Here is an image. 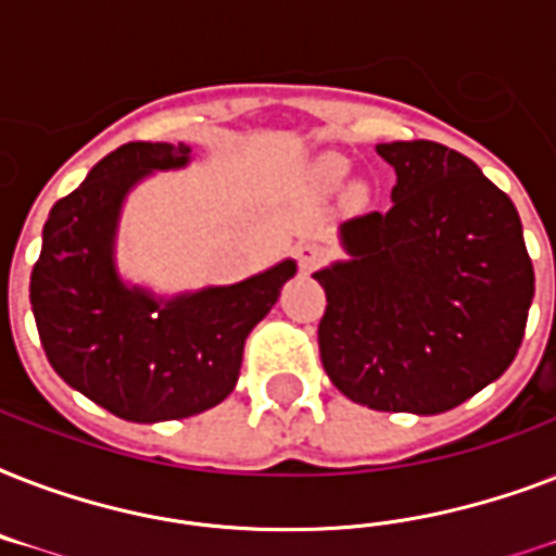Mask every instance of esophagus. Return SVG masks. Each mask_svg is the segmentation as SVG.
Here are the masks:
<instances>
[{
    "label": "esophagus",
    "mask_w": 556,
    "mask_h": 556,
    "mask_svg": "<svg viewBox=\"0 0 556 556\" xmlns=\"http://www.w3.org/2000/svg\"><path fill=\"white\" fill-rule=\"evenodd\" d=\"M326 256V251H323V244L317 242H303L296 244V262H300V268L303 270H312L317 262Z\"/></svg>",
    "instance_id": "34e87169"
}]
</instances>
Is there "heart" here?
I'll return each instance as SVG.
<instances>
[{
  "label": "heart",
  "mask_w": 556,
  "mask_h": 556,
  "mask_svg": "<svg viewBox=\"0 0 556 556\" xmlns=\"http://www.w3.org/2000/svg\"><path fill=\"white\" fill-rule=\"evenodd\" d=\"M320 176L329 181V185H334V181H340V178L346 176V161L340 159H326L320 164Z\"/></svg>",
  "instance_id": "obj_1"
}]
</instances>
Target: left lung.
Returning a JSON list of instances; mask_svg holds the SVG:
<instances>
[{
  "label": "left lung",
  "mask_w": 556,
  "mask_h": 556,
  "mask_svg": "<svg viewBox=\"0 0 556 556\" xmlns=\"http://www.w3.org/2000/svg\"><path fill=\"white\" fill-rule=\"evenodd\" d=\"M392 207L343 222L352 253L317 270L331 383L380 413H447L508 369L534 300L514 201L462 152L380 143Z\"/></svg>",
  "instance_id": "obj_1"
}]
</instances>
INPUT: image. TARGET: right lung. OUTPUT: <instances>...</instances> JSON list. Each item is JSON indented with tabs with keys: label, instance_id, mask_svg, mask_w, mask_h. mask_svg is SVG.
<instances>
[{
	"label": "right lung",
	"instance_id": "1",
	"mask_svg": "<svg viewBox=\"0 0 556 556\" xmlns=\"http://www.w3.org/2000/svg\"><path fill=\"white\" fill-rule=\"evenodd\" d=\"M185 143L132 141L109 152L60 199L30 270V308L48 364L117 418L173 421L233 392L244 340L294 277L291 260L239 286L159 303L115 274L117 210L152 169L185 167Z\"/></svg>",
	"mask_w": 556,
	"mask_h": 556
}]
</instances>
